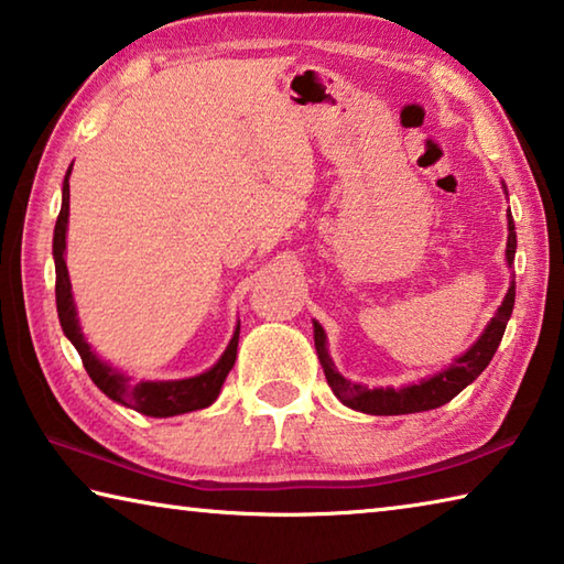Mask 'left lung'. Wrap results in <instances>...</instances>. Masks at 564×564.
<instances>
[{
	"mask_svg": "<svg viewBox=\"0 0 564 564\" xmlns=\"http://www.w3.org/2000/svg\"><path fill=\"white\" fill-rule=\"evenodd\" d=\"M514 248H518V236H514V221L508 214V265L514 261ZM514 305V281L510 283L508 293H505V301L495 313V318L488 323V328L480 338L475 340L470 350H465L460 358L453 360L451 368L441 370L433 378L420 380L417 386H405V388H366L358 383H350V380L343 378L336 368H333V360L326 348V330L321 328V323L313 321V340H316V352L323 366V373L333 393L340 400L343 405L352 410H360V413L368 415H408V413H423V410L441 408L467 388L473 380L482 373L485 368L490 366V360L498 350L505 326L512 316Z\"/></svg>",
	"mask_w": 564,
	"mask_h": 564,
	"instance_id": "left-lung-1",
	"label": "left lung"
}]
</instances>
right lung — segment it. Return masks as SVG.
Wrapping results in <instances>:
<instances>
[{
  "instance_id": "add662e5",
  "label": "right lung",
  "mask_w": 564,
  "mask_h": 564,
  "mask_svg": "<svg viewBox=\"0 0 564 564\" xmlns=\"http://www.w3.org/2000/svg\"><path fill=\"white\" fill-rule=\"evenodd\" d=\"M69 174L72 169L66 171L64 176V188H62V212L56 218L54 226V265H56V313H59V323L64 336L74 343L76 352L82 356L84 368H87L89 378L94 380L104 395H109L117 403L133 408L137 413H144L151 417H171L181 413H191V410L208 408L221 393V386L228 376V370L234 368L236 362V350H238V333L241 326H236L234 338L224 350V356L218 358L214 368H208L206 373L184 378V380H139L133 383L119 370L107 366L91 346L84 340V333L79 328V321H76V305L72 299V283H69V271H66L64 251H66V224H69Z\"/></svg>"
}]
</instances>
